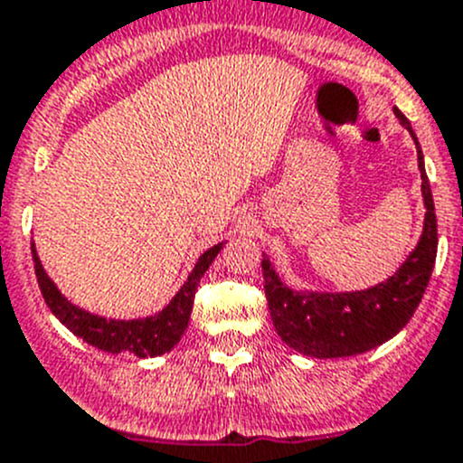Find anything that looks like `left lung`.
<instances>
[{"label": "left lung", "mask_w": 463, "mask_h": 463, "mask_svg": "<svg viewBox=\"0 0 463 463\" xmlns=\"http://www.w3.org/2000/svg\"><path fill=\"white\" fill-rule=\"evenodd\" d=\"M400 125L411 134L418 147L416 134L407 118L395 109ZM418 168L422 179V200H425V227L416 250L398 268L393 277L382 284L354 293H311L293 290L272 270L263 254V279L272 323L286 345L316 359H336L368 352L393 338L416 307L420 305L434 261H437V213H434L432 191L425 175L422 152L418 147Z\"/></svg>", "instance_id": "obj_1"}]
</instances>
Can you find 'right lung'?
Returning a JSON list of instances; mask_svg holds the SVG:
<instances>
[{"label": "right lung", "instance_id": "right-lung-1", "mask_svg": "<svg viewBox=\"0 0 463 463\" xmlns=\"http://www.w3.org/2000/svg\"><path fill=\"white\" fill-rule=\"evenodd\" d=\"M222 250V243L213 245L206 250L200 259H197L195 268L188 275L186 284L179 288L170 305L158 314L147 316V318H136V320H116V318H102V316L88 314V311L79 309L72 302H68L56 288L54 281L47 277L45 268H43L41 259H38L36 248L31 245V254H33V268H36L38 286L45 298L47 307L52 314L65 325L72 334L83 338L90 345L99 347L104 352H127L145 359V356H158L173 350L179 343L182 334L186 332L188 320H191L193 300H195V290L200 286V279L204 272L209 270L211 261L218 257Z\"/></svg>", "mask_w": 463, "mask_h": 463}]
</instances>
